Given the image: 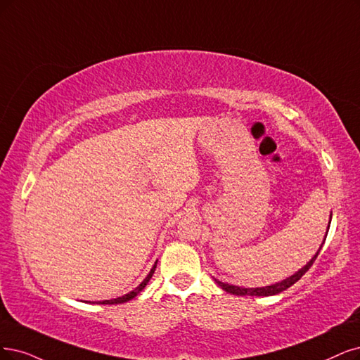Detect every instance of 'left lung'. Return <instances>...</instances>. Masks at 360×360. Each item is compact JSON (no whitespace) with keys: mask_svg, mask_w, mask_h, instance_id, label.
<instances>
[{"mask_svg":"<svg viewBox=\"0 0 360 360\" xmlns=\"http://www.w3.org/2000/svg\"><path fill=\"white\" fill-rule=\"evenodd\" d=\"M330 219H332V212H330V217H329V224H328V230L325 233V238L323 242L321 245V248L317 249V252L314 254V257L304 265V267H301L298 271H295L292 276L283 278V281L281 282H276L273 285H269V286H261V288H242V286H234V285H230V283H224L221 281H218V278H214V281L225 290L229 292V294H233V295H252V297H270V295H276V294H281V292L286 290L288 288H290L294 283H297L300 278L309 271V269L313 265V262L316 261L319 252H321L325 240H326V236H328V231H329V225H330Z\"/></svg>","mask_w":360,"mask_h":360,"instance_id":"8db88e82","label":"left lung"}]
</instances>
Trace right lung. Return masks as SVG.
Listing matches in <instances>:
<instances>
[{
	"label": "right lung",
	"mask_w": 360,
	"mask_h": 360,
	"mask_svg": "<svg viewBox=\"0 0 360 360\" xmlns=\"http://www.w3.org/2000/svg\"><path fill=\"white\" fill-rule=\"evenodd\" d=\"M155 267H157V261H155V264L153 265V269L150 270V273H148V276H146L143 281L141 282V285L139 286H136L135 289L133 290H130L129 294H126V295H123V297H118V298H114V300H105V301H99V302H96V304H123V302H127V301H130V300H133L135 298L139 292L146 286V283L150 282V278L153 277V274H154V271H155ZM95 304V302H93Z\"/></svg>",
	"instance_id": "right-lung-1"
}]
</instances>
